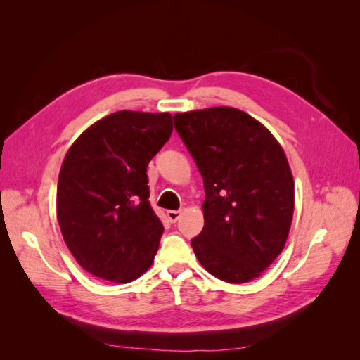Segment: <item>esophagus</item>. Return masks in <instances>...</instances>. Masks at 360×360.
<instances>
[{
  "label": "esophagus",
  "mask_w": 360,
  "mask_h": 360,
  "mask_svg": "<svg viewBox=\"0 0 360 360\" xmlns=\"http://www.w3.org/2000/svg\"><path fill=\"white\" fill-rule=\"evenodd\" d=\"M167 216H168V219H169L172 224H176V222L180 219L181 212H180V210H168V212H167Z\"/></svg>",
  "instance_id": "34e87169"
}]
</instances>
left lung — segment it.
Masks as SVG:
<instances>
[{
  "label": "left lung",
  "instance_id": "8db88e82",
  "mask_svg": "<svg viewBox=\"0 0 360 360\" xmlns=\"http://www.w3.org/2000/svg\"><path fill=\"white\" fill-rule=\"evenodd\" d=\"M204 180V228L191 245L202 267L231 284L252 281L282 252L294 180L275 136L236 108L174 115Z\"/></svg>",
  "mask_w": 360,
  "mask_h": 360
}]
</instances>
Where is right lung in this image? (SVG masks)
<instances>
[{"label": "right lung", "mask_w": 360, "mask_h": 360, "mask_svg": "<svg viewBox=\"0 0 360 360\" xmlns=\"http://www.w3.org/2000/svg\"><path fill=\"white\" fill-rule=\"evenodd\" d=\"M171 134L168 112L118 111L69 148L57 217L72 255L91 275L130 282L153 263L163 225L148 201L147 167Z\"/></svg>", "instance_id": "obj_1"}]
</instances>
